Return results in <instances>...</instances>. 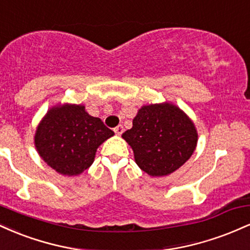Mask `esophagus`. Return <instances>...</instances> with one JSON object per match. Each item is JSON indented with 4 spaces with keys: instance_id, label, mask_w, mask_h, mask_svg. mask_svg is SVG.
I'll return each instance as SVG.
<instances>
[{
    "instance_id": "34e87169",
    "label": "esophagus",
    "mask_w": 250,
    "mask_h": 250,
    "mask_svg": "<svg viewBox=\"0 0 250 250\" xmlns=\"http://www.w3.org/2000/svg\"><path fill=\"white\" fill-rule=\"evenodd\" d=\"M123 130H125V129H123V127H122L121 125H117V127L114 128V131H115L116 135H121L123 133Z\"/></svg>"
}]
</instances>
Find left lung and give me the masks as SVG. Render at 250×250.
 Instances as JSON below:
<instances>
[{
	"instance_id": "8db88e82",
	"label": "left lung",
	"mask_w": 250,
	"mask_h": 250,
	"mask_svg": "<svg viewBox=\"0 0 250 250\" xmlns=\"http://www.w3.org/2000/svg\"><path fill=\"white\" fill-rule=\"evenodd\" d=\"M136 165L150 176H167L190 159L197 145L194 122L170 102L142 105L122 134Z\"/></svg>"
}]
</instances>
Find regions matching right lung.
<instances>
[{
  "label": "right lung",
  "mask_w": 250,
  "mask_h": 250,
  "mask_svg": "<svg viewBox=\"0 0 250 250\" xmlns=\"http://www.w3.org/2000/svg\"><path fill=\"white\" fill-rule=\"evenodd\" d=\"M113 135L83 104L59 103L40 121L34 143L50 168L64 176H77L93 165L97 148Z\"/></svg>",
  "instance_id": "right-lung-1"
}]
</instances>
